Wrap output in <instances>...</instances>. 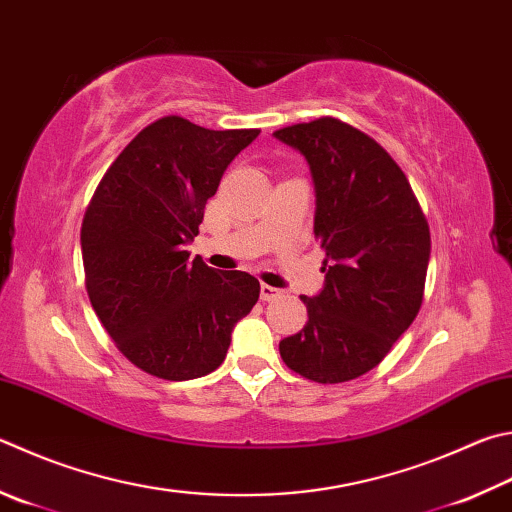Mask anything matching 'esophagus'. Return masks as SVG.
I'll return each mask as SVG.
<instances>
[{"instance_id": "esophagus-1", "label": "esophagus", "mask_w": 512, "mask_h": 512, "mask_svg": "<svg viewBox=\"0 0 512 512\" xmlns=\"http://www.w3.org/2000/svg\"><path fill=\"white\" fill-rule=\"evenodd\" d=\"M259 295H262L264 302H271V300H277V297L282 295V291H280V288H275V286L262 284V286H259Z\"/></svg>"}]
</instances>
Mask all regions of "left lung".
Returning <instances> with one entry per match:
<instances>
[{
  "instance_id": "8db88e82",
  "label": "left lung",
  "mask_w": 512,
  "mask_h": 512,
  "mask_svg": "<svg viewBox=\"0 0 512 512\" xmlns=\"http://www.w3.org/2000/svg\"><path fill=\"white\" fill-rule=\"evenodd\" d=\"M309 165L324 286L309 322L280 342L286 367L315 383L353 380L383 360L423 302L430 228L410 181L374 138L338 118L277 129Z\"/></svg>"
}]
</instances>
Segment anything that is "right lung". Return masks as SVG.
<instances>
[{"instance_id":"right-lung-1","label":"right lung","mask_w":512,"mask_h":512,"mask_svg":"<svg viewBox=\"0 0 512 512\" xmlns=\"http://www.w3.org/2000/svg\"><path fill=\"white\" fill-rule=\"evenodd\" d=\"M257 136L159 118L118 154L85 212L91 306L123 356L156 378L215 371L235 324L259 300L253 275L215 271L185 250L226 167Z\"/></svg>"}]
</instances>
